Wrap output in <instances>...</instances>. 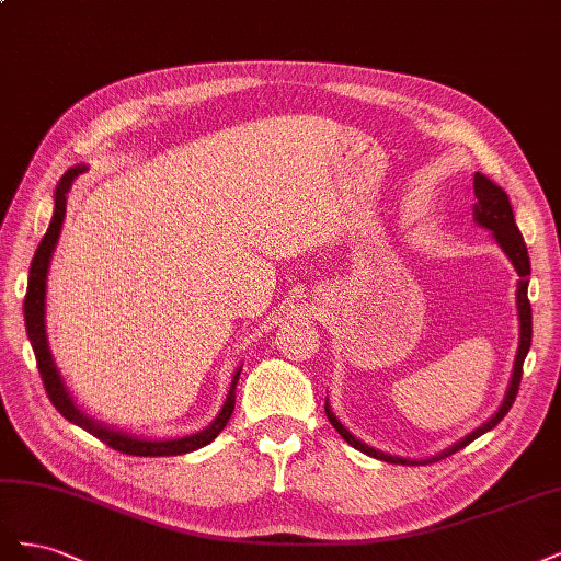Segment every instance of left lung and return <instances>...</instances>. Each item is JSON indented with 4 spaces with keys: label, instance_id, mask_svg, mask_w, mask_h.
<instances>
[{
    "label": "left lung",
    "instance_id": "obj_1",
    "mask_svg": "<svg viewBox=\"0 0 561 561\" xmlns=\"http://www.w3.org/2000/svg\"><path fill=\"white\" fill-rule=\"evenodd\" d=\"M472 190H474V198H478V203L472 206V217L474 222H478L482 229H489L491 236H494L496 243L501 245V250L505 252V257L513 262L515 271H517V316H519V346H517V355H515V365H513V375H511V381H507V390L503 396V402L499 410L494 412V416H491L489 421H484L480 428H474L470 435H466L463 439H458V443H454L451 447H447L445 451H439L431 458H404V456H393V454H386V451H379L375 447L365 445L363 439L355 437L342 421H339L332 412L330 402L325 400V414L330 419L332 426L336 428V433L342 435L346 443L358 449L367 456H375L379 458V461H386V463H400V466H428V463H435L439 461V458H447L451 454H456L458 449H463L466 445H470L472 439H478L480 435H484L486 431L496 428L501 419L507 414V410H511L515 398H517V388H519V381H522V365H524V358L526 353H529L531 348V304H529V295H526V290H529V276H531V262H529V252H526V245H524V239L522 233L515 225V215H513V206H511V198H507V194L501 190L499 184L491 182L486 175L482 173H474V182H472Z\"/></svg>",
    "mask_w": 561,
    "mask_h": 561
}]
</instances>
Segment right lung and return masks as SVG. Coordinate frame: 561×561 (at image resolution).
<instances>
[{
  "instance_id": "right-lung-1",
  "label": "right lung",
  "mask_w": 561,
  "mask_h": 561,
  "mask_svg": "<svg viewBox=\"0 0 561 561\" xmlns=\"http://www.w3.org/2000/svg\"><path fill=\"white\" fill-rule=\"evenodd\" d=\"M87 165H75L67 171L58 186H56V208H54V217H50V225L44 233V239L32 257L30 264V278H27V295H25V330H27V339L32 344V351H35L37 358V367L39 375L46 388L48 400L54 402L56 410L70 421L75 426L83 428L87 433H91L93 437L103 439V443L116 451L122 454H130V456H178V454H190L196 451L201 447L210 445L213 439L225 431L227 421L231 419L233 404H236V383H239L241 377V367L233 371L231 377V386L227 400L222 404V410L213 419V423H208L206 428L184 435V437H171V439H149V437H140V435H130L124 431H116L114 426H105L98 419L89 416L83 410H79L77 402L72 400L70 390L62 383L60 371L54 363V355H50L48 348V336H46V278H48V266H50V257H54V250L58 243V236L62 229V219H65V208H67V192L72 190L75 180L87 173Z\"/></svg>"
}]
</instances>
